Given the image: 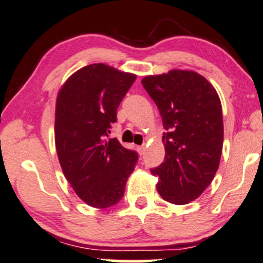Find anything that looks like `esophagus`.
Masks as SVG:
<instances>
[{
  "mask_svg": "<svg viewBox=\"0 0 263 263\" xmlns=\"http://www.w3.org/2000/svg\"><path fill=\"white\" fill-rule=\"evenodd\" d=\"M137 152H138L139 155L144 154V152H145V145H138V147H137Z\"/></svg>",
  "mask_w": 263,
  "mask_h": 263,
  "instance_id": "34e87169",
  "label": "esophagus"
}]
</instances>
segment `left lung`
<instances>
[{"instance_id": "obj_1", "label": "left lung", "mask_w": 263, "mask_h": 263, "mask_svg": "<svg viewBox=\"0 0 263 263\" xmlns=\"http://www.w3.org/2000/svg\"><path fill=\"white\" fill-rule=\"evenodd\" d=\"M142 85L160 111L166 134L164 162L152 168L164 200L189 204L210 185L223 147L220 97L198 72L174 69L149 75Z\"/></svg>"}]
</instances>
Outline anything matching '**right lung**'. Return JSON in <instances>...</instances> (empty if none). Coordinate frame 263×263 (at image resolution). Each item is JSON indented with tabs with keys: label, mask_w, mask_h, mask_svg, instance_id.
Instances as JSON below:
<instances>
[{
	"label": "right lung",
	"mask_w": 263,
	"mask_h": 263,
	"mask_svg": "<svg viewBox=\"0 0 263 263\" xmlns=\"http://www.w3.org/2000/svg\"><path fill=\"white\" fill-rule=\"evenodd\" d=\"M136 75L98 63L79 69L55 102V149L65 178L86 204L107 209L124 197L138 155L109 138Z\"/></svg>",
	"instance_id": "add662e5"
}]
</instances>
